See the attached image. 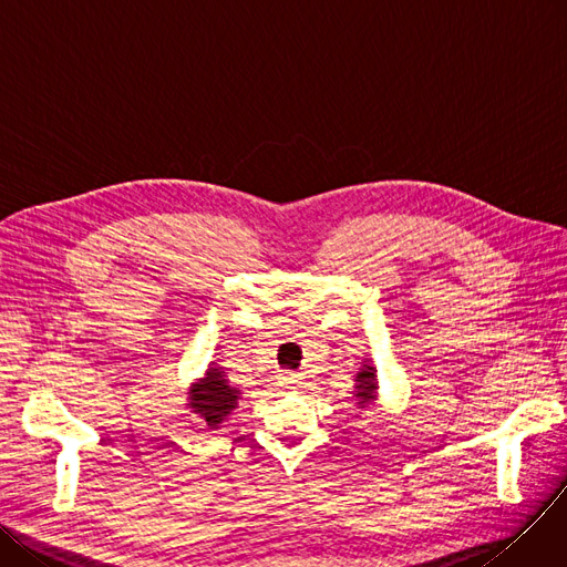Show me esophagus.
Returning <instances> with one entry per match:
<instances>
[{
    "label": "esophagus",
    "mask_w": 567,
    "mask_h": 567,
    "mask_svg": "<svg viewBox=\"0 0 567 567\" xmlns=\"http://www.w3.org/2000/svg\"><path fill=\"white\" fill-rule=\"evenodd\" d=\"M281 384H286V386H299L302 384V373H292V371H286V373H281Z\"/></svg>",
    "instance_id": "esophagus-1"
}]
</instances>
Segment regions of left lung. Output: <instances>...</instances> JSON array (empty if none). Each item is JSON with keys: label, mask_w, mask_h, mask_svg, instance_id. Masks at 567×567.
<instances>
[{"label": "left lung", "mask_w": 567, "mask_h": 567, "mask_svg": "<svg viewBox=\"0 0 567 567\" xmlns=\"http://www.w3.org/2000/svg\"><path fill=\"white\" fill-rule=\"evenodd\" d=\"M354 398H357V405L365 408V405H373L378 401V371L373 369L371 363H363L357 380H354Z\"/></svg>", "instance_id": "obj_1"}]
</instances>
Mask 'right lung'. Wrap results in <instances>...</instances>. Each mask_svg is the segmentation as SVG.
Segmentation results:
<instances>
[{"label":"right lung","instance_id":"obj_1","mask_svg":"<svg viewBox=\"0 0 567 567\" xmlns=\"http://www.w3.org/2000/svg\"><path fill=\"white\" fill-rule=\"evenodd\" d=\"M189 393V408L194 414L202 416L210 427H219L224 419L238 408V398L240 389L230 386L221 365L210 363V369L206 371V378L192 384Z\"/></svg>","mask_w":567,"mask_h":567}]
</instances>
